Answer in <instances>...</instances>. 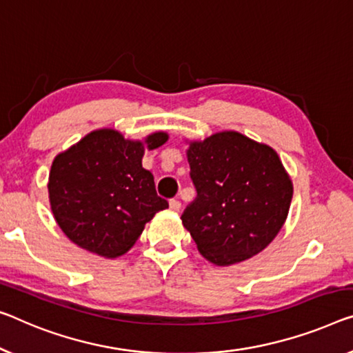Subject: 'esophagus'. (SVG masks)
Wrapping results in <instances>:
<instances>
[{"label":"esophagus","instance_id":"esophagus-1","mask_svg":"<svg viewBox=\"0 0 353 353\" xmlns=\"http://www.w3.org/2000/svg\"><path fill=\"white\" fill-rule=\"evenodd\" d=\"M170 208L172 210H176V212H179V210H181V208H182V204H181V201H179V199H171Z\"/></svg>","mask_w":353,"mask_h":353}]
</instances>
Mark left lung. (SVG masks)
<instances>
[{
    "mask_svg": "<svg viewBox=\"0 0 353 353\" xmlns=\"http://www.w3.org/2000/svg\"><path fill=\"white\" fill-rule=\"evenodd\" d=\"M196 198L182 225L204 259L230 266L260 254L285 223L293 183L272 147L220 131L187 149Z\"/></svg>",
    "mask_w": 353,
    "mask_h": 353,
    "instance_id": "8db88e82",
    "label": "left lung"
}]
</instances>
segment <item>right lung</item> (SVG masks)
Instances as JSON below:
<instances>
[{
    "instance_id": "obj_1",
    "label": "right lung",
    "mask_w": 353,
    "mask_h": 353,
    "mask_svg": "<svg viewBox=\"0 0 353 353\" xmlns=\"http://www.w3.org/2000/svg\"><path fill=\"white\" fill-rule=\"evenodd\" d=\"M157 131L144 141L125 139L112 128L94 130L61 152L52 163V214L70 241L104 259L128 252L147 222L168 208L143 168L145 149L168 141Z\"/></svg>"
}]
</instances>
